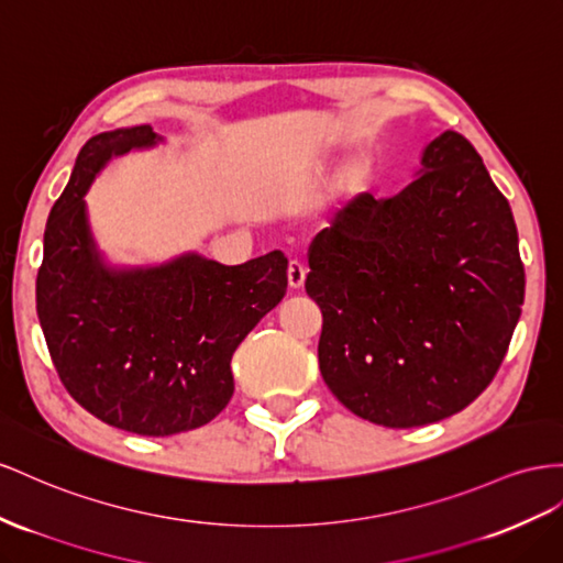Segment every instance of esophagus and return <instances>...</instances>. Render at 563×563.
Here are the masks:
<instances>
[{
    "label": "esophagus",
    "mask_w": 563,
    "mask_h": 563,
    "mask_svg": "<svg viewBox=\"0 0 563 563\" xmlns=\"http://www.w3.org/2000/svg\"><path fill=\"white\" fill-rule=\"evenodd\" d=\"M286 275H288V286L296 288V291H298V288H302V284H306L308 267L302 265L300 261H291V263H288Z\"/></svg>",
    "instance_id": "obj_1"
}]
</instances>
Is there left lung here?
Returning <instances> with one entry per match:
<instances>
[{
    "label": "left lung",
    "instance_id": "left-lung-1",
    "mask_svg": "<svg viewBox=\"0 0 563 563\" xmlns=\"http://www.w3.org/2000/svg\"><path fill=\"white\" fill-rule=\"evenodd\" d=\"M415 181L360 194L310 249L319 372L353 415L412 429L488 388L521 317L526 275L509 201L460 132L421 148Z\"/></svg>",
    "mask_w": 563,
    "mask_h": 563
}]
</instances>
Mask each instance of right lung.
Returning <instances> with one entry per match:
<instances>
[{"instance_id":"right-lung-1","label":"right lung","mask_w":563,"mask_h":563,"mask_svg":"<svg viewBox=\"0 0 563 563\" xmlns=\"http://www.w3.org/2000/svg\"><path fill=\"white\" fill-rule=\"evenodd\" d=\"M163 144L151 125L89 140L54 203L37 272V317L58 378L109 427L175 435L232 400V355L286 294L282 251L244 265L181 253L113 265L89 227L85 194L113 158Z\"/></svg>"}]
</instances>
